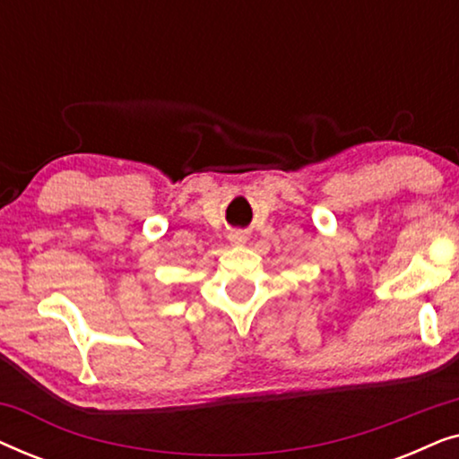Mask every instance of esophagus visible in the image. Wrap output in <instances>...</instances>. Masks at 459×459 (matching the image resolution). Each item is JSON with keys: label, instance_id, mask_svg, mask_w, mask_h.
Wrapping results in <instances>:
<instances>
[{"label": "esophagus", "instance_id": "esophagus-1", "mask_svg": "<svg viewBox=\"0 0 459 459\" xmlns=\"http://www.w3.org/2000/svg\"><path fill=\"white\" fill-rule=\"evenodd\" d=\"M230 240H231V242H234V244H242L244 240H247V236H244V234H242V231H234V234H231V236H230Z\"/></svg>", "mask_w": 459, "mask_h": 459}]
</instances>
